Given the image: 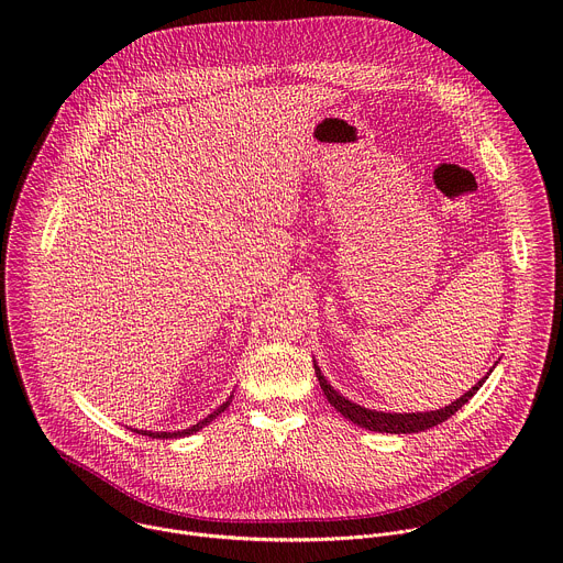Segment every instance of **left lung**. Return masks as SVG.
Masks as SVG:
<instances>
[{"label":"left lung","mask_w":563,"mask_h":563,"mask_svg":"<svg viewBox=\"0 0 563 563\" xmlns=\"http://www.w3.org/2000/svg\"><path fill=\"white\" fill-rule=\"evenodd\" d=\"M313 369H316V378L320 383V389L328 396L330 406L336 408V412H341L345 419H350L352 423H356L358 428L372 430V432H387V434H412V432H423L430 430L443 421H448L454 412H459L467 400L478 391V387L486 383V378L490 376V372L481 378L472 389H467L463 396H459L456 400H452L450 406L441 408V410H432V412H406V415H398V412H378V410H369L363 408L358 404H352L350 398H345L341 391H336L330 380L320 372L318 363L313 361Z\"/></svg>","instance_id":"obj_1"}]
</instances>
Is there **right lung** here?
Masks as SVG:
<instances>
[{"mask_svg": "<svg viewBox=\"0 0 563 563\" xmlns=\"http://www.w3.org/2000/svg\"><path fill=\"white\" fill-rule=\"evenodd\" d=\"M233 396V394H231ZM231 396L224 400V404L218 408V410H213L207 419H202V421H198L196 426H191V428H187V430H178V432H151V430H133V432H137V434H144V437H151V439H178V437H189V434H194V432H198V430H202L205 426H209L218 415H222L227 408H229V404H231Z\"/></svg>", "mask_w": 563, "mask_h": 563, "instance_id": "right-lung-1", "label": "right lung"}]
</instances>
